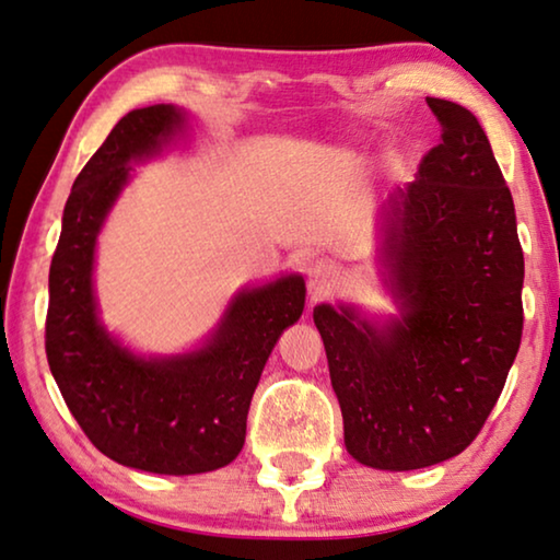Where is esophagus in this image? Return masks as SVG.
Listing matches in <instances>:
<instances>
[{"instance_id":"esophagus-1","label":"esophagus","mask_w":560,"mask_h":560,"mask_svg":"<svg viewBox=\"0 0 560 560\" xmlns=\"http://www.w3.org/2000/svg\"><path fill=\"white\" fill-rule=\"evenodd\" d=\"M337 279H339L337 266L327 261V258H316V261L306 269V283H308V289H312L314 296L329 294V289L337 283Z\"/></svg>"}]
</instances>
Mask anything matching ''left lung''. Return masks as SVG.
<instances>
[{"label": "left lung", "mask_w": 560, "mask_h": 560, "mask_svg": "<svg viewBox=\"0 0 560 560\" xmlns=\"http://www.w3.org/2000/svg\"><path fill=\"white\" fill-rule=\"evenodd\" d=\"M440 145L380 213V273L399 312L314 306L345 445L377 470H420L478 438L523 334L513 196L467 107L428 97Z\"/></svg>", "instance_id": "1"}]
</instances>
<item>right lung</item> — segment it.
Instances as JSON below:
<instances>
[{
  "label": "right lung",
  "instance_id": "1",
  "mask_svg": "<svg viewBox=\"0 0 560 560\" xmlns=\"http://www.w3.org/2000/svg\"><path fill=\"white\" fill-rule=\"evenodd\" d=\"M186 120L175 105L120 118L74 178L49 266L45 349L67 407L100 453L158 475L236 460L264 364L306 299L299 273L241 289L203 345L171 357L130 352L100 322L93 269L103 223L130 183V165L161 153Z\"/></svg>",
  "mask_w": 560,
  "mask_h": 560
}]
</instances>
